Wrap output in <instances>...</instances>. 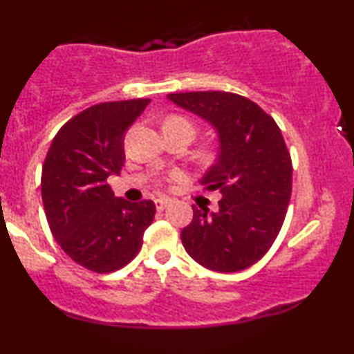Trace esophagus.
Returning <instances> with one entry per match:
<instances>
[{
  "label": "esophagus",
  "mask_w": 354,
  "mask_h": 354,
  "mask_svg": "<svg viewBox=\"0 0 354 354\" xmlns=\"http://www.w3.org/2000/svg\"><path fill=\"white\" fill-rule=\"evenodd\" d=\"M169 203H171V200H168V198H158V200L154 201V205H156L158 211H163L166 206L169 205Z\"/></svg>",
  "instance_id": "1"
}]
</instances>
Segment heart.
<instances>
[{
    "instance_id": "1",
    "label": "heart",
    "mask_w": 354,
    "mask_h": 354,
    "mask_svg": "<svg viewBox=\"0 0 354 354\" xmlns=\"http://www.w3.org/2000/svg\"><path fill=\"white\" fill-rule=\"evenodd\" d=\"M165 126H181V128H186L188 131H191V135L194 136V126L189 120L183 116H169L165 120Z\"/></svg>"
}]
</instances>
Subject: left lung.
Instances as JSON below:
<instances>
[{"label":"left lung","instance_id":"left-lung-1","mask_svg":"<svg viewBox=\"0 0 354 354\" xmlns=\"http://www.w3.org/2000/svg\"><path fill=\"white\" fill-rule=\"evenodd\" d=\"M178 106L216 129L219 156L201 185L218 191L219 211L193 206L181 231L186 253L218 273L246 270L268 253L291 198L293 165L281 129L258 104L226 91L173 93Z\"/></svg>","mask_w":354,"mask_h":354}]
</instances>
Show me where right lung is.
Instances as JSON below:
<instances>
[{
	"label": "right lung",
	"mask_w": 354,
	"mask_h": 354,
	"mask_svg": "<svg viewBox=\"0 0 354 354\" xmlns=\"http://www.w3.org/2000/svg\"><path fill=\"white\" fill-rule=\"evenodd\" d=\"M151 100L109 101L66 121L44 158L41 196L61 250L95 273H113L140 253L153 223L151 200L129 203L108 185L124 163L126 129Z\"/></svg>",
	"instance_id": "add662e5"
}]
</instances>
